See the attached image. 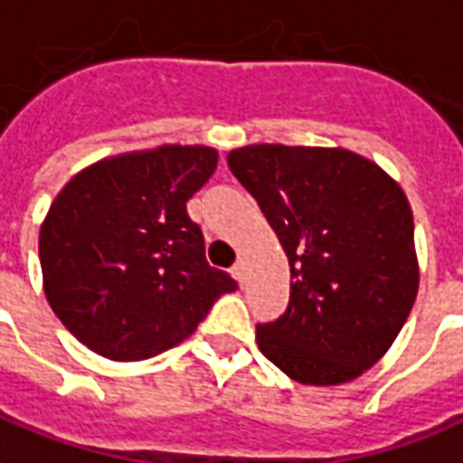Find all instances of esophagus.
Segmentation results:
<instances>
[{
    "instance_id": "1",
    "label": "esophagus",
    "mask_w": 463,
    "mask_h": 463,
    "mask_svg": "<svg viewBox=\"0 0 463 463\" xmlns=\"http://www.w3.org/2000/svg\"><path fill=\"white\" fill-rule=\"evenodd\" d=\"M232 275H235V279H238V282H242V279H245V260H238V262L232 265Z\"/></svg>"
}]
</instances>
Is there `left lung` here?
I'll use <instances>...</instances> for the list:
<instances>
[{
	"label": "left lung",
	"instance_id": "obj_1",
	"mask_svg": "<svg viewBox=\"0 0 463 463\" xmlns=\"http://www.w3.org/2000/svg\"><path fill=\"white\" fill-rule=\"evenodd\" d=\"M282 242L292 292L258 326L265 358L301 385H341L388 354L420 265L412 208L378 164L341 146L250 145L228 154Z\"/></svg>",
	"mask_w": 463,
	"mask_h": 463
}]
</instances>
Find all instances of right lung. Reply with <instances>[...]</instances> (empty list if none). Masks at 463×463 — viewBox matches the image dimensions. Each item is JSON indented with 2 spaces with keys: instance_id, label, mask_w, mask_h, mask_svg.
I'll return each mask as SVG.
<instances>
[{
  "instance_id": "1",
  "label": "right lung",
  "mask_w": 463,
  "mask_h": 463,
  "mask_svg": "<svg viewBox=\"0 0 463 463\" xmlns=\"http://www.w3.org/2000/svg\"><path fill=\"white\" fill-rule=\"evenodd\" d=\"M213 146L162 145L78 171L41 222L43 292L63 326L109 361H145L188 338L238 282L205 262L186 201Z\"/></svg>"
}]
</instances>
